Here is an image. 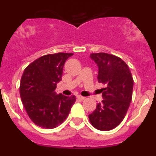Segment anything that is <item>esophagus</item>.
Returning a JSON list of instances; mask_svg holds the SVG:
<instances>
[{
  "mask_svg": "<svg viewBox=\"0 0 156 156\" xmlns=\"http://www.w3.org/2000/svg\"><path fill=\"white\" fill-rule=\"evenodd\" d=\"M76 98H77V99H79V100H80V101H83L85 98H86L85 97H82V96H80V95H78Z\"/></svg>",
  "mask_w": 156,
  "mask_h": 156,
  "instance_id": "obj_1",
  "label": "esophagus"
}]
</instances>
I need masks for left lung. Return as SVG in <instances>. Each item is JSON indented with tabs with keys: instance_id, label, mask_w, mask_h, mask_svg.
Returning <instances> with one entry per match:
<instances>
[{
	"instance_id": "8db88e82",
	"label": "left lung",
	"mask_w": 156,
	"mask_h": 156,
	"mask_svg": "<svg viewBox=\"0 0 156 156\" xmlns=\"http://www.w3.org/2000/svg\"><path fill=\"white\" fill-rule=\"evenodd\" d=\"M90 57L98 67V80L106 87L101 89L102 101L89 115V119L96 129L110 130L122 122L127 112L133 94V77L120 58L107 53H92Z\"/></svg>"
}]
</instances>
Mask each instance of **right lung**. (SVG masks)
I'll use <instances>...</instances> for the list:
<instances>
[{"label": "right lung", "instance_id": "right-lung-1", "mask_svg": "<svg viewBox=\"0 0 156 156\" xmlns=\"http://www.w3.org/2000/svg\"><path fill=\"white\" fill-rule=\"evenodd\" d=\"M73 53L46 55L27 66L20 82V96L29 117L37 126L56 127L67 118L76 101L55 91L62 80L65 62Z\"/></svg>", "mask_w": 156, "mask_h": 156}]
</instances>
